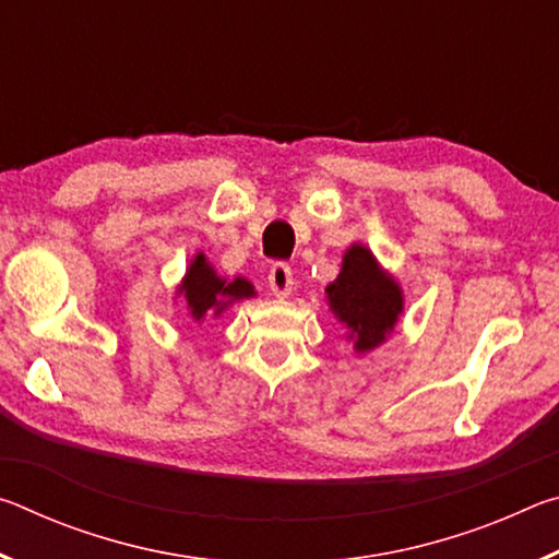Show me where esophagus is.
Segmentation results:
<instances>
[{"instance_id":"34e87169","label":"esophagus","mask_w":559,"mask_h":559,"mask_svg":"<svg viewBox=\"0 0 559 559\" xmlns=\"http://www.w3.org/2000/svg\"><path fill=\"white\" fill-rule=\"evenodd\" d=\"M269 286L273 290V296H278V298L290 296V290H293L290 266H286V263H276V266H273L269 273Z\"/></svg>"}]
</instances>
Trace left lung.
Here are the masks:
<instances>
[{
	"label": "left lung",
	"instance_id": "left-lung-1",
	"mask_svg": "<svg viewBox=\"0 0 559 559\" xmlns=\"http://www.w3.org/2000/svg\"><path fill=\"white\" fill-rule=\"evenodd\" d=\"M330 308L355 333L359 353L377 347L402 313L400 286L380 271L365 246H349L343 259V271L325 288Z\"/></svg>",
	"mask_w": 559,
	"mask_h": 559
}]
</instances>
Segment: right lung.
Listing matches in <instances>:
<instances>
[{"label": "right lung", "instance_id": "right-lung-1", "mask_svg": "<svg viewBox=\"0 0 559 559\" xmlns=\"http://www.w3.org/2000/svg\"><path fill=\"white\" fill-rule=\"evenodd\" d=\"M179 293H185L189 310H192V316L197 320H200L204 318V313H212V310L214 316H219L231 300L253 296V288L251 283L243 278H234L231 283L222 281L200 253V257L192 261V266H189L187 278L182 286H179Z\"/></svg>", "mask_w": 559, "mask_h": 559}]
</instances>
